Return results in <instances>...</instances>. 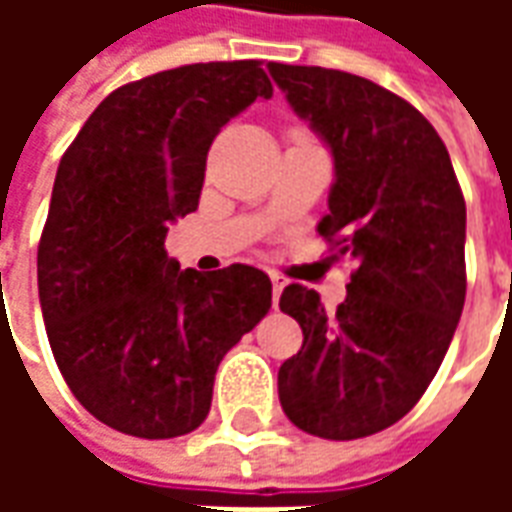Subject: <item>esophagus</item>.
Masks as SVG:
<instances>
[{
  "label": "esophagus",
  "instance_id": "34e87169",
  "mask_svg": "<svg viewBox=\"0 0 512 512\" xmlns=\"http://www.w3.org/2000/svg\"><path fill=\"white\" fill-rule=\"evenodd\" d=\"M271 285H274V307H277L279 296H282V290L288 285V279L282 277V274H277V271H271Z\"/></svg>",
  "mask_w": 512,
  "mask_h": 512
}]
</instances>
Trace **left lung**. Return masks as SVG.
<instances>
[{"mask_svg":"<svg viewBox=\"0 0 512 512\" xmlns=\"http://www.w3.org/2000/svg\"><path fill=\"white\" fill-rule=\"evenodd\" d=\"M268 73L332 147L318 233L356 263L334 312L299 282L282 290L304 343L279 367V403L304 433L362 439L417 406L450 348L466 299V202L441 136L400 95L315 65L268 62Z\"/></svg>","mask_w":512,"mask_h":512,"instance_id":"8db88e82","label":"left lung"}]
</instances>
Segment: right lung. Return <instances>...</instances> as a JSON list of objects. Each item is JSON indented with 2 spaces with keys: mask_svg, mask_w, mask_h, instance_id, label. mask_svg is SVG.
<instances>
[{
  "mask_svg": "<svg viewBox=\"0 0 512 512\" xmlns=\"http://www.w3.org/2000/svg\"><path fill=\"white\" fill-rule=\"evenodd\" d=\"M274 87L257 60L197 62L106 95L54 178L38 244L51 354L95 419L175 439L211 411L224 354L271 310V279L180 271L164 238L197 211L216 134Z\"/></svg>",
  "mask_w": 512,
  "mask_h": 512,
  "instance_id": "1",
  "label": "right lung"
}]
</instances>
